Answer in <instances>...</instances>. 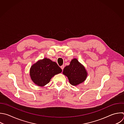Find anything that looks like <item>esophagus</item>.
Wrapping results in <instances>:
<instances>
[{"label": "esophagus", "mask_w": 124, "mask_h": 124, "mask_svg": "<svg viewBox=\"0 0 124 124\" xmlns=\"http://www.w3.org/2000/svg\"><path fill=\"white\" fill-rule=\"evenodd\" d=\"M64 65H62V66H61V68H62V70H63V69H64Z\"/></svg>", "instance_id": "1"}]
</instances>
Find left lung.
Returning a JSON list of instances; mask_svg holds the SVG:
<instances>
[{"label": "left lung", "mask_w": 124, "mask_h": 124, "mask_svg": "<svg viewBox=\"0 0 124 124\" xmlns=\"http://www.w3.org/2000/svg\"><path fill=\"white\" fill-rule=\"evenodd\" d=\"M63 74L67 77L70 83L73 86L83 82L87 75L84 67L76 59H73L70 64L64 68Z\"/></svg>", "instance_id": "obj_1"}]
</instances>
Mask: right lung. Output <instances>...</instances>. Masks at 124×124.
I'll list each match as a JSON object with an SVG mask.
<instances>
[{
	"label": "right lung",
	"instance_id": "right-lung-1",
	"mask_svg": "<svg viewBox=\"0 0 124 124\" xmlns=\"http://www.w3.org/2000/svg\"><path fill=\"white\" fill-rule=\"evenodd\" d=\"M62 69L56 62L44 58L34 64L30 69V76L35 84L43 86L48 83L55 75L61 73Z\"/></svg>",
	"mask_w": 124,
	"mask_h": 124
}]
</instances>
